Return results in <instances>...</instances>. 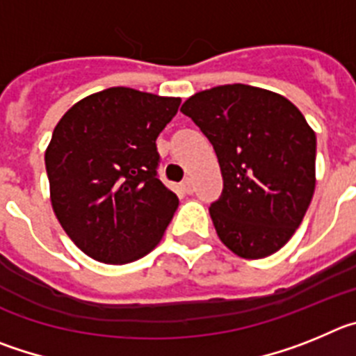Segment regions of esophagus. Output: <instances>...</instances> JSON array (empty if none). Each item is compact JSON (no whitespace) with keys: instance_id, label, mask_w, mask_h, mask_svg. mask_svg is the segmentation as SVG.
I'll list each match as a JSON object with an SVG mask.
<instances>
[{"instance_id":"obj_1","label":"esophagus","mask_w":356,"mask_h":356,"mask_svg":"<svg viewBox=\"0 0 356 356\" xmlns=\"http://www.w3.org/2000/svg\"><path fill=\"white\" fill-rule=\"evenodd\" d=\"M181 188H184L185 193L187 194H193V191H194V181L191 180V178H185L184 181H181Z\"/></svg>"}]
</instances>
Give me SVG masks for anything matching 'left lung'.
I'll list each match as a JSON object with an SVG mask.
<instances>
[{
    "mask_svg": "<svg viewBox=\"0 0 356 356\" xmlns=\"http://www.w3.org/2000/svg\"><path fill=\"white\" fill-rule=\"evenodd\" d=\"M216 149L222 194L209 209L217 237L237 257L284 248L316 188V131L282 94L244 83L201 90L181 105Z\"/></svg>",
    "mask_w": 356,
    "mask_h": 356,
    "instance_id": "8db88e82",
    "label": "left lung"
}]
</instances>
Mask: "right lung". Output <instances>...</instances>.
Listing matches in <instances>:
<instances>
[{"label": "right lung", "mask_w": 356, "mask_h": 356, "mask_svg": "<svg viewBox=\"0 0 356 356\" xmlns=\"http://www.w3.org/2000/svg\"><path fill=\"white\" fill-rule=\"evenodd\" d=\"M180 97L110 87L62 115L46 147L53 212L97 262L122 266L162 241L178 197L156 176V137Z\"/></svg>", "instance_id": "1"}]
</instances>
